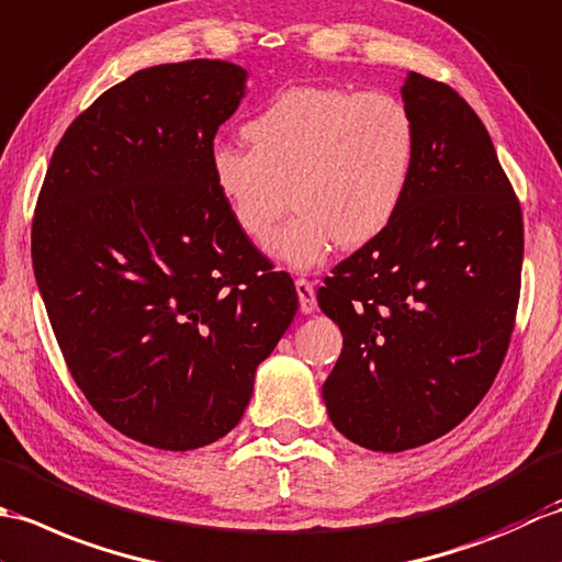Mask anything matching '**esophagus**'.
Instances as JSON below:
<instances>
[{
    "label": "esophagus",
    "instance_id": "1",
    "mask_svg": "<svg viewBox=\"0 0 562 562\" xmlns=\"http://www.w3.org/2000/svg\"><path fill=\"white\" fill-rule=\"evenodd\" d=\"M295 291H297V301H301V311L303 313H315L317 301H315V285L311 279L297 277L295 279Z\"/></svg>",
    "mask_w": 562,
    "mask_h": 562
}]
</instances>
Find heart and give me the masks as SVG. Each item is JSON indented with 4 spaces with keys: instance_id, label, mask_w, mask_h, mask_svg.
Listing matches in <instances>:
<instances>
[{
    "instance_id": "heart-1",
    "label": "heart",
    "mask_w": 562,
    "mask_h": 562,
    "mask_svg": "<svg viewBox=\"0 0 562 562\" xmlns=\"http://www.w3.org/2000/svg\"><path fill=\"white\" fill-rule=\"evenodd\" d=\"M251 147L215 145L211 177L235 225L293 269L319 265L335 245L357 249L397 217L417 169L419 128L391 91L293 85L245 123Z\"/></svg>"
}]
</instances>
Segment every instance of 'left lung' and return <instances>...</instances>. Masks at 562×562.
<instances>
[{"label": "left lung", "mask_w": 562, "mask_h": 562, "mask_svg": "<svg viewBox=\"0 0 562 562\" xmlns=\"http://www.w3.org/2000/svg\"><path fill=\"white\" fill-rule=\"evenodd\" d=\"M419 157L391 227L335 267L317 303L345 349L327 415L371 451L461 425L490 391L517 319L524 221L490 133L449 85L409 72Z\"/></svg>", "instance_id": "8db88e82"}]
</instances>
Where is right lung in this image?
Instances as JSON below:
<instances>
[{"mask_svg":"<svg viewBox=\"0 0 562 562\" xmlns=\"http://www.w3.org/2000/svg\"><path fill=\"white\" fill-rule=\"evenodd\" d=\"M245 77L203 57L106 89L57 143L33 215V271L67 369L113 429L155 449L225 437L297 311L291 277L211 177Z\"/></svg>","mask_w":562,"mask_h":562,"instance_id":"obj_1","label":"right lung"}]
</instances>
